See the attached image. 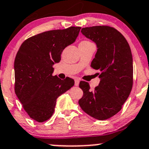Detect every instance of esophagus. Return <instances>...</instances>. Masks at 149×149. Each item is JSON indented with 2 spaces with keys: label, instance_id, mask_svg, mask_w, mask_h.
<instances>
[{
  "label": "esophagus",
  "instance_id": "1",
  "mask_svg": "<svg viewBox=\"0 0 149 149\" xmlns=\"http://www.w3.org/2000/svg\"><path fill=\"white\" fill-rule=\"evenodd\" d=\"M74 84L76 86H78V85H79V80L78 78H76L74 80Z\"/></svg>",
  "mask_w": 149,
  "mask_h": 149
}]
</instances>
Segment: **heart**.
<instances>
[{"label": "heart", "instance_id": "b5f03b06", "mask_svg": "<svg viewBox=\"0 0 149 149\" xmlns=\"http://www.w3.org/2000/svg\"><path fill=\"white\" fill-rule=\"evenodd\" d=\"M91 42H89V41L83 40V41H82V42H81V43H80V45H88V44H91Z\"/></svg>", "mask_w": 149, "mask_h": 149}]
</instances>
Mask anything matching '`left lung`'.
I'll list each match as a JSON object with an SVG mask.
<instances>
[{"instance_id":"obj_1","label":"left lung","mask_w":149,"mask_h":149,"mask_svg":"<svg viewBox=\"0 0 149 149\" xmlns=\"http://www.w3.org/2000/svg\"><path fill=\"white\" fill-rule=\"evenodd\" d=\"M81 32L97 45V51L91 66L100 71V82L91 91L89 83L81 81V109L95 119L110 118L122 109L133 86V60L130 45L117 29L107 25L84 27Z\"/></svg>"}]
</instances>
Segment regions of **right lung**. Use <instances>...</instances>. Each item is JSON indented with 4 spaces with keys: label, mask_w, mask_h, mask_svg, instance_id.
<instances>
[{
    "label": "right lung",
    "mask_w": 149,
    "mask_h": 149,
    "mask_svg": "<svg viewBox=\"0 0 149 149\" xmlns=\"http://www.w3.org/2000/svg\"><path fill=\"white\" fill-rule=\"evenodd\" d=\"M81 27L54 29L24 40L15 58V93L30 118L44 122L52 117L56 99L74 81L52 76L63 49L76 41Z\"/></svg>",
    "instance_id": "obj_1"
}]
</instances>
